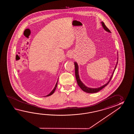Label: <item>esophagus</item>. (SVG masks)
<instances>
[{
	"mask_svg": "<svg viewBox=\"0 0 134 134\" xmlns=\"http://www.w3.org/2000/svg\"><path fill=\"white\" fill-rule=\"evenodd\" d=\"M73 55H74L73 53L72 52H70L68 53V57H69V58H72Z\"/></svg>",
	"mask_w": 134,
	"mask_h": 134,
	"instance_id": "esophagus-1",
	"label": "esophagus"
}]
</instances>
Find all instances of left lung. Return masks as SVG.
Returning <instances> with one entry per match:
<instances>
[{"instance_id":"left-lung-1","label":"left lung","mask_w":134,"mask_h":134,"mask_svg":"<svg viewBox=\"0 0 134 134\" xmlns=\"http://www.w3.org/2000/svg\"><path fill=\"white\" fill-rule=\"evenodd\" d=\"M101 23L102 24V26H103V28L106 31H108L109 32H111V31L109 30L108 28L106 26L104 23H103V22H102ZM117 59H118V57L117 58ZM117 63H118V61L117 62L116 66H115V68L114 69V71H113L112 75H111V76L110 77V80H109L108 82L105 84V85H103V86H101V87H100L99 88H88L87 86H86L80 80V76H79V66H78V65H77V64L76 62H74L75 69V76H76V80H77V83L78 85L79 86V87H80V88H81V90L82 91H85V92H87V93H96V92H97L100 91L101 90H102L103 88H104L105 86L107 85L110 82V81H111V78H112V77L113 76L114 71H115L116 68Z\"/></svg>"}]
</instances>
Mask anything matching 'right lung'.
I'll list each match as a JSON object with an SVG mask.
<instances>
[{"label":"right lung","mask_w":134,"mask_h":134,"mask_svg":"<svg viewBox=\"0 0 134 134\" xmlns=\"http://www.w3.org/2000/svg\"><path fill=\"white\" fill-rule=\"evenodd\" d=\"M57 82H58V80H57V82L56 83V84H55V87H54V89L52 90V91L49 93V94H48L47 95H46V97H47V96H50V95H51L52 94H53L54 93V91H55V89L57 88Z\"/></svg>","instance_id":"1"}]
</instances>
